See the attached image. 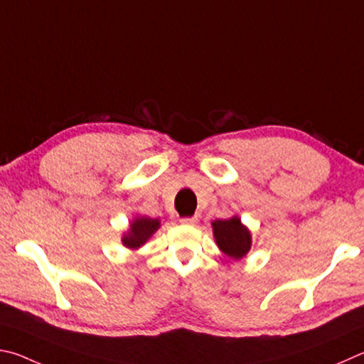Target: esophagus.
I'll return each instance as SVG.
<instances>
[{
    "mask_svg": "<svg viewBox=\"0 0 364 364\" xmlns=\"http://www.w3.org/2000/svg\"><path fill=\"white\" fill-rule=\"evenodd\" d=\"M181 222L183 225H195L196 222H198V218H196V215H192V218H182Z\"/></svg>",
    "mask_w": 364,
    "mask_h": 364,
    "instance_id": "esophagus-1",
    "label": "esophagus"
}]
</instances>
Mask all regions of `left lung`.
<instances>
[{"label": "left lung", "mask_w": 364, "mask_h": 364, "mask_svg": "<svg viewBox=\"0 0 364 364\" xmlns=\"http://www.w3.org/2000/svg\"><path fill=\"white\" fill-rule=\"evenodd\" d=\"M213 233L219 250L230 259H243L251 250V232L241 224L238 215H233V218L225 220H214Z\"/></svg>", "instance_id": "8db88e82"}]
</instances>
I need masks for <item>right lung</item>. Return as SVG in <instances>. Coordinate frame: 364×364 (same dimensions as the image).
<instances>
[{"mask_svg":"<svg viewBox=\"0 0 364 364\" xmlns=\"http://www.w3.org/2000/svg\"><path fill=\"white\" fill-rule=\"evenodd\" d=\"M159 225H161L159 219H150L140 215V218H136L131 222L129 230L123 235L121 241H123V245L126 247H129V250H139V247L144 246L146 243V240L158 230Z\"/></svg>","mask_w":364,"mask_h":364,"instance_id":"right-lung-1","label":"right lung"}]
</instances>
